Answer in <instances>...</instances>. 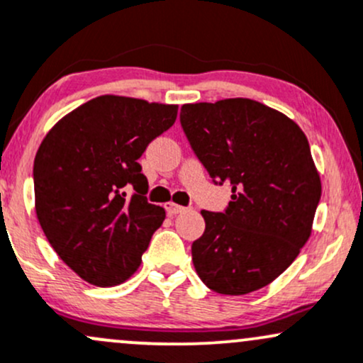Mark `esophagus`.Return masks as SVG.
Returning <instances> with one entry per match:
<instances>
[{
  "instance_id": "1",
  "label": "esophagus",
  "mask_w": 363,
  "mask_h": 363,
  "mask_svg": "<svg viewBox=\"0 0 363 363\" xmlns=\"http://www.w3.org/2000/svg\"><path fill=\"white\" fill-rule=\"evenodd\" d=\"M165 210H167V213L169 215H175V213H181V212H184V206H181V205H177V203H174V201H169V203H165Z\"/></svg>"
}]
</instances>
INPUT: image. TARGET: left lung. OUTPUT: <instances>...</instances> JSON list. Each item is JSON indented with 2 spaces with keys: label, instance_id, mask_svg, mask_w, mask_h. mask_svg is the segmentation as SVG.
<instances>
[{
  "label": "left lung",
  "instance_id": "1",
  "mask_svg": "<svg viewBox=\"0 0 363 363\" xmlns=\"http://www.w3.org/2000/svg\"><path fill=\"white\" fill-rule=\"evenodd\" d=\"M181 125L210 177L233 186L224 213L201 210L194 269L215 293L257 291L312 234L322 186L308 139L284 113L248 98L182 105Z\"/></svg>",
  "mask_w": 363,
  "mask_h": 363
}]
</instances>
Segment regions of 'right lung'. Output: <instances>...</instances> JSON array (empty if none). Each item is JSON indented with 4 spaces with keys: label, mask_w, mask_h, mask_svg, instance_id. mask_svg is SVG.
Wrapping results in <instances>:
<instances>
[{
    "label": "right lung",
    "mask_w": 363,
    "mask_h": 363,
    "mask_svg": "<svg viewBox=\"0 0 363 363\" xmlns=\"http://www.w3.org/2000/svg\"><path fill=\"white\" fill-rule=\"evenodd\" d=\"M177 105L105 94L67 113L34 160L35 213L67 265L94 286H117L141 265L165 210L146 200L138 160L174 125ZM127 184L135 194L127 197Z\"/></svg>",
    "instance_id": "right-lung-1"
}]
</instances>
